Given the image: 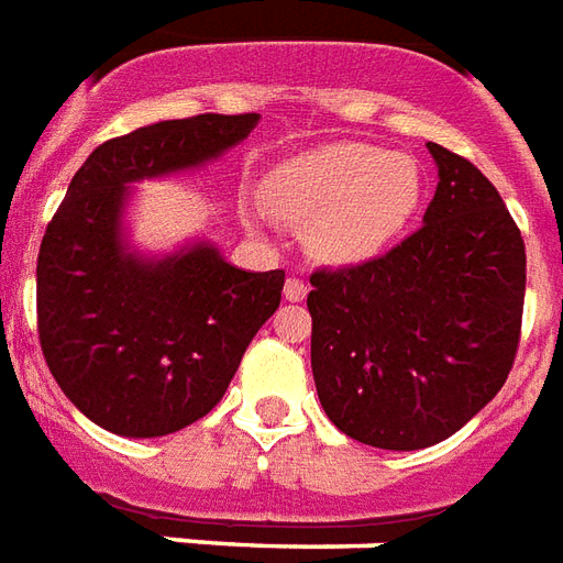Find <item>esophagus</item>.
Here are the masks:
<instances>
[{
    "label": "esophagus",
    "mask_w": 563,
    "mask_h": 563,
    "mask_svg": "<svg viewBox=\"0 0 563 563\" xmlns=\"http://www.w3.org/2000/svg\"><path fill=\"white\" fill-rule=\"evenodd\" d=\"M307 292H310V286H307L303 280H298V277H289V280H286V286H283L286 301H303V298H307Z\"/></svg>",
    "instance_id": "esophagus-1"
}]
</instances>
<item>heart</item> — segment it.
Returning a JSON list of instances; mask_svg holds the SVG:
<instances>
[{
    "label": "heart",
    "instance_id": "heart-1",
    "mask_svg": "<svg viewBox=\"0 0 563 563\" xmlns=\"http://www.w3.org/2000/svg\"><path fill=\"white\" fill-rule=\"evenodd\" d=\"M271 218L307 229L316 256L357 265L397 239L420 202L411 157L366 143H328L289 157L262 185Z\"/></svg>",
    "mask_w": 563,
    "mask_h": 563
}]
</instances>
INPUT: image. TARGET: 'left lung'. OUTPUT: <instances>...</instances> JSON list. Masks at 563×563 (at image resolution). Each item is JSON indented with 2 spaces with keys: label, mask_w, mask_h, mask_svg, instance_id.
I'll return each mask as SVG.
<instances>
[{
  "label": "left lung",
  "mask_w": 563,
  "mask_h": 563,
  "mask_svg": "<svg viewBox=\"0 0 563 563\" xmlns=\"http://www.w3.org/2000/svg\"><path fill=\"white\" fill-rule=\"evenodd\" d=\"M439 187L423 227L378 260L316 271L310 361L336 430L420 451L501 390L526 303V241L493 181L427 143Z\"/></svg>",
  "instance_id": "1"
}]
</instances>
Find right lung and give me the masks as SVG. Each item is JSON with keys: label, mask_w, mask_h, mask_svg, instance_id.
Listing matches in <instances>:
<instances>
[{"label": "right lung", "mask_w": 563, "mask_h": 563, "mask_svg": "<svg viewBox=\"0 0 563 563\" xmlns=\"http://www.w3.org/2000/svg\"><path fill=\"white\" fill-rule=\"evenodd\" d=\"M260 115L173 119L107 140L70 178L37 253V336L65 397L103 430L154 439L206 418L280 307L283 271H241L208 241L145 260L124 241L133 181L194 169Z\"/></svg>", "instance_id": "1"}]
</instances>
